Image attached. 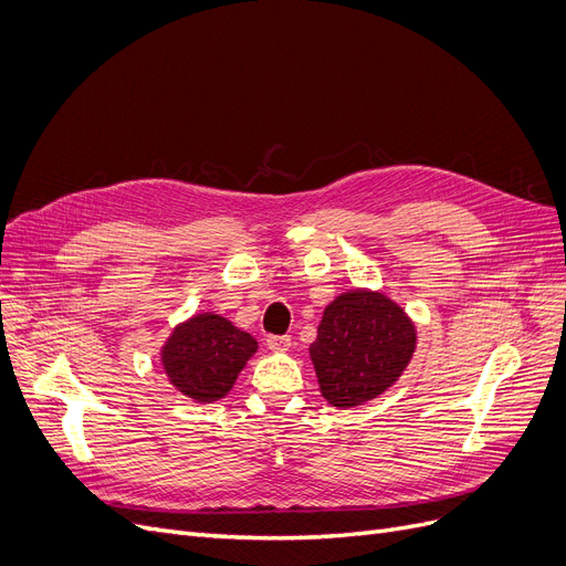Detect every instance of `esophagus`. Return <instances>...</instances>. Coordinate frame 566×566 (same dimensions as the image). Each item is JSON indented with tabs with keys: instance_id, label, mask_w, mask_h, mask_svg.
<instances>
[{
	"instance_id": "esophagus-1",
	"label": "esophagus",
	"mask_w": 566,
	"mask_h": 566,
	"mask_svg": "<svg viewBox=\"0 0 566 566\" xmlns=\"http://www.w3.org/2000/svg\"><path fill=\"white\" fill-rule=\"evenodd\" d=\"M292 346L290 336H266V348L274 353H285Z\"/></svg>"
}]
</instances>
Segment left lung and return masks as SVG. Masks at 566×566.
<instances>
[{"label":"left lung","instance_id":"8db88e82","mask_svg":"<svg viewBox=\"0 0 566 566\" xmlns=\"http://www.w3.org/2000/svg\"><path fill=\"white\" fill-rule=\"evenodd\" d=\"M418 329L386 292L346 290L334 297L308 355L321 395L334 409H355L390 390L411 365Z\"/></svg>","mask_w":566,"mask_h":566}]
</instances>
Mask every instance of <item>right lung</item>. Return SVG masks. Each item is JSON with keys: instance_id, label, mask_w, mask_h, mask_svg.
<instances>
[{"instance_id": "obj_1", "label": "right lung", "mask_w": 566, "mask_h": 566, "mask_svg": "<svg viewBox=\"0 0 566 566\" xmlns=\"http://www.w3.org/2000/svg\"><path fill=\"white\" fill-rule=\"evenodd\" d=\"M258 353L255 338L216 311L178 323L160 348V365L171 386L197 403L228 395L245 361Z\"/></svg>"}]
</instances>
